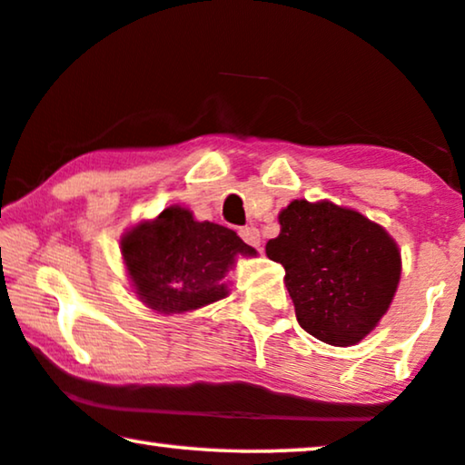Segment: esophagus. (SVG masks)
<instances>
[{
  "mask_svg": "<svg viewBox=\"0 0 465 465\" xmlns=\"http://www.w3.org/2000/svg\"><path fill=\"white\" fill-rule=\"evenodd\" d=\"M239 234H241V239H243L247 245H252V247H260V231H258V228H253V226H245V228H241Z\"/></svg>",
  "mask_w": 465,
  "mask_h": 465,
  "instance_id": "34e87169",
  "label": "esophagus"
}]
</instances>
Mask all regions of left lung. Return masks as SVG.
Here are the masks:
<instances>
[{"label":"left lung","instance_id":"left-lung-1","mask_svg":"<svg viewBox=\"0 0 465 465\" xmlns=\"http://www.w3.org/2000/svg\"><path fill=\"white\" fill-rule=\"evenodd\" d=\"M266 256L285 269L296 320L334 347L355 345L387 313L402 260L383 226L330 201H292Z\"/></svg>","mask_w":465,"mask_h":465}]
</instances>
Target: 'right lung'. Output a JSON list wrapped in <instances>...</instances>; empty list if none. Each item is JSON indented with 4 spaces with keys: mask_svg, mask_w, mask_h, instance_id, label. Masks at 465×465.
<instances>
[{
    "mask_svg": "<svg viewBox=\"0 0 465 465\" xmlns=\"http://www.w3.org/2000/svg\"><path fill=\"white\" fill-rule=\"evenodd\" d=\"M131 285L145 307L186 313L228 296L226 275L234 258L256 250L231 228L196 222L186 207L171 205L120 239Z\"/></svg>",
    "mask_w": 465,
    "mask_h": 465,
    "instance_id": "obj_1",
    "label": "right lung"
}]
</instances>
